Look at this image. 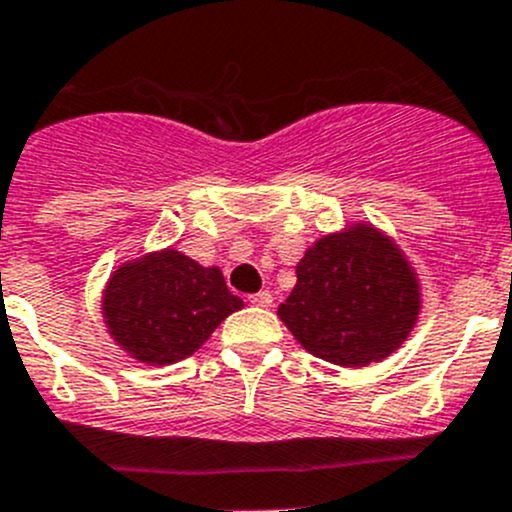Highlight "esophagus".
I'll return each instance as SVG.
<instances>
[{"label":"esophagus","mask_w":512,"mask_h":512,"mask_svg":"<svg viewBox=\"0 0 512 512\" xmlns=\"http://www.w3.org/2000/svg\"><path fill=\"white\" fill-rule=\"evenodd\" d=\"M250 304H255V307H270L272 304L270 289H262V292L250 294Z\"/></svg>","instance_id":"esophagus-1"}]
</instances>
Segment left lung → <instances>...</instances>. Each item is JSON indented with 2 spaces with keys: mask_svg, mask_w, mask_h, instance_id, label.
<instances>
[{
  "mask_svg": "<svg viewBox=\"0 0 512 512\" xmlns=\"http://www.w3.org/2000/svg\"><path fill=\"white\" fill-rule=\"evenodd\" d=\"M418 309L416 272L399 247L371 225H354L304 252L277 314L309 354L366 366L406 342Z\"/></svg>",
  "mask_w": 512,
  "mask_h": 512,
  "instance_id": "8db88e82",
  "label": "left lung"
}]
</instances>
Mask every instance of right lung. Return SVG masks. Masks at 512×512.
Masks as SVG:
<instances>
[{"label":"right lung","mask_w":512,"mask_h":512,"mask_svg":"<svg viewBox=\"0 0 512 512\" xmlns=\"http://www.w3.org/2000/svg\"><path fill=\"white\" fill-rule=\"evenodd\" d=\"M242 309L218 267H203L178 250L126 262L108 280L103 317L118 347L151 366L185 359L218 324Z\"/></svg>","instance_id":"right-lung-1"}]
</instances>
